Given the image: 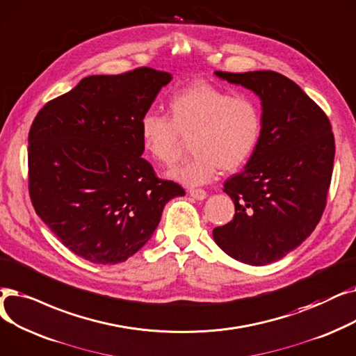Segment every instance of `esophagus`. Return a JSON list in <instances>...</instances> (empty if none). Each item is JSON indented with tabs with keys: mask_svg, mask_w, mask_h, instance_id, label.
<instances>
[{
	"mask_svg": "<svg viewBox=\"0 0 356 356\" xmlns=\"http://www.w3.org/2000/svg\"><path fill=\"white\" fill-rule=\"evenodd\" d=\"M188 193L195 200H204L207 197V193L204 190H201V188H190Z\"/></svg>",
	"mask_w": 356,
	"mask_h": 356,
	"instance_id": "1",
	"label": "esophagus"
}]
</instances>
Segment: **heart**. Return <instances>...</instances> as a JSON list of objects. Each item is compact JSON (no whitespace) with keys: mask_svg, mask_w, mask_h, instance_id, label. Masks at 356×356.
Returning <instances> with one entry per match:
<instances>
[{"mask_svg":"<svg viewBox=\"0 0 356 356\" xmlns=\"http://www.w3.org/2000/svg\"><path fill=\"white\" fill-rule=\"evenodd\" d=\"M264 117L255 99L233 95L207 82H194L168 103V118L147 113L139 136L145 154L161 165L175 161L188 139L193 154L172 166L169 175L185 185L210 181L217 169L233 172L255 154Z\"/></svg>","mask_w":356,"mask_h":356,"instance_id":"b5f03b06","label":"heart"}]
</instances>
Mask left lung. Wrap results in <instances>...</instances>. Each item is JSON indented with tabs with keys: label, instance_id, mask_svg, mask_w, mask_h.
Returning <instances> with one entry per match:
<instances>
[{
	"label": "left lung",
	"instance_id": "obj_1",
	"mask_svg": "<svg viewBox=\"0 0 356 356\" xmlns=\"http://www.w3.org/2000/svg\"><path fill=\"white\" fill-rule=\"evenodd\" d=\"M216 75L259 95L264 129L243 171L225 182L234 216L213 229V238L233 259L266 265L306 241L320 222L333 172L332 126L326 113L278 72Z\"/></svg>",
	"mask_w": 356,
	"mask_h": 356
}]
</instances>
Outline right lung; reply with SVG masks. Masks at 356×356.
Here are the masks:
<instances>
[{
  "instance_id": "right-lung-1",
  "label": "right lung",
  "mask_w": 356,
  "mask_h": 356,
  "mask_svg": "<svg viewBox=\"0 0 356 356\" xmlns=\"http://www.w3.org/2000/svg\"><path fill=\"white\" fill-rule=\"evenodd\" d=\"M171 74L138 67L92 75L38 113L29 131V194L44 225L75 255L118 264L154 234L179 184L142 158L140 118Z\"/></svg>"
}]
</instances>
